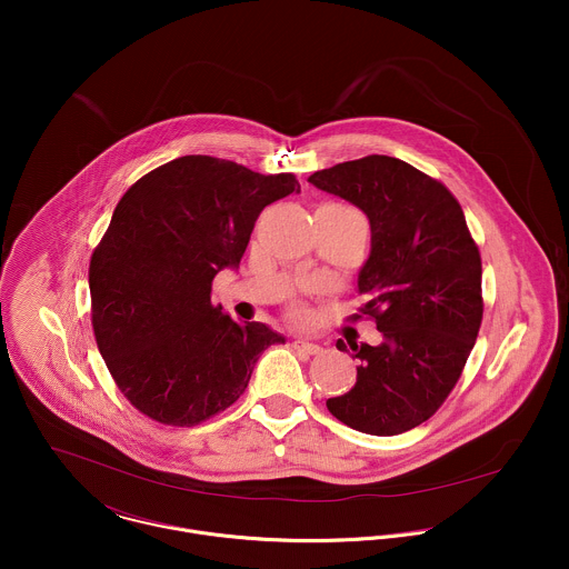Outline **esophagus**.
Returning <instances> with one entry per match:
<instances>
[{
	"label": "esophagus",
	"instance_id": "esophagus-1",
	"mask_svg": "<svg viewBox=\"0 0 569 569\" xmlns=\"http://www.w3.org/2000/svg\"><path fill=\"white\" fill-rule=\"evenodd\" d=\"M291 346L302 350V352H307V355H320L322 352V346H318L313 341H305V339H296Z\"/></svg>",
	"mask_w": 569,
	"mask_h": 569
}]
</instances>
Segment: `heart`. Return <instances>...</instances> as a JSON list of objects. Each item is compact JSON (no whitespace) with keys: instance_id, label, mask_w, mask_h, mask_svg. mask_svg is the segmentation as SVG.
Returning a JSON list of instances; mask_svg holds the SVG:
<instances>
[{"instance_id":"obj_1","label":"heart","mask_w":569,"mask_h":569,"mask_svg":"<svg viewBox=\"0 0 569 569\" xmlns=\"http://www.w3.org/2000/svg\"><path fill=\"white\" fill-rule=\"evenodd\" d=\"M293 316H296V318H298V320H302V318H305V311H296V313H293Z\"/></svg>"}]
</instances>
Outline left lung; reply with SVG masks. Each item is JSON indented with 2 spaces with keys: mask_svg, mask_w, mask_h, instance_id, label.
I'll use <instances>...</instances> for the list:
<instances>
[{
  "mask_svg": "<svg viewBox=\"0 0 569 569\" xmlns=\"http://www.w3.org/2000/svg\"><path fill=\"white\" fill-rule=\"evenodd\" d=\"M309 181L363 210L370 256L357 287L381 343H350V392L328 399L343 425L397 436L425 422L456 388L482 325V258L458 199L413 166L368 156ZM359 318V316H357ZM337 348L346 350L339 339Z\"/></svg>",
  "mask_w": 569,
  "mask_h": 569,
  "instance_id": "obj_1",
  "label": "left lung"
}]
</instances>
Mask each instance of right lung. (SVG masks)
<instances>
[{
	"mask_svg": "<svg viewBox=\"0 0 569 569\" xmlns=\"http://www.w3.org/2000/svg\"><path fill=\"white\" fill-rule=\"evenodd\" d=\"M300 192L296 174H260L183 156L138 179L89 262L98 350L127 401L194 427L232 406L253 366L284 337L212 305V280L239 269L264 206Z\"/></svg>",
	"mask_w": 569,
	"mask_h": 569,
	"instance_id": "1",
	"label": "right lung"
}]
</instances>
